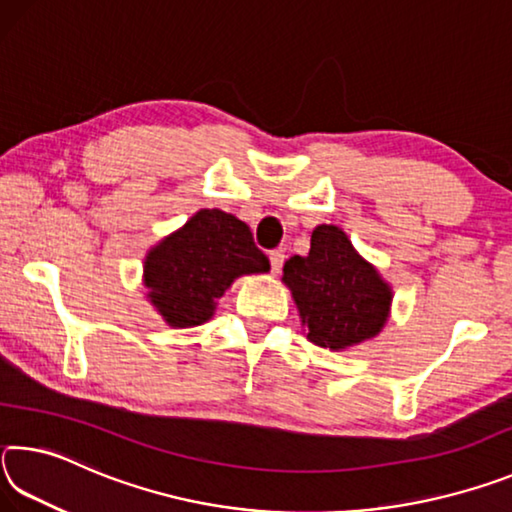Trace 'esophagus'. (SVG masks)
I'll list each match as a JSON object with an SVG mask.
<instances>
[{
	"mask_svg": "<svg viewBox=\"0 0 512 512\" xmlns=\"http://www.w3.org/2000/svg\"><path fill=\"white\" fill-rule=\"evenodd\" d=\"M268 259H271V271L273 273H280L282 271V264H284V253H282V250H271V253H268Z\"/></svg>",
	"mask_w": 512,
	"mask_h": 512,
	"instance_id": "obj_1",
	"label": "esophagus"
}]
</instances>
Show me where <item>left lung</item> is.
I'll return each instance as SVG.
<instances>
[{"label":"left lung","mask_w":512,"mask_h":512,"mask_svg":"<svg viewBox=\"0 0 512 512\" xmlns=\"http://www.w3.org/2000/svg\"><path fill=\"white\" fill-rule=\"evenodd\" d=\"M282 271L311 343L339 352L384 329L393 291L336 225H318L309 255H293Z\"/></svg>","instance_id":"8db88e82"}]
</instances>
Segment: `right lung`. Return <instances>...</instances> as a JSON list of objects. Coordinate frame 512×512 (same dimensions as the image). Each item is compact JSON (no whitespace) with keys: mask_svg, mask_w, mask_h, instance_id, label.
I'll use <instances>...</instances> for the list:
<instances>
[{"mask_svg":"<svg viewBox=\"0 0 512 512\" xmlns=\"http://www.w3.org/2000/svg\"><path fill=\"white\" fill-rule=\"evenodd\" d=\"M271 271L253 232L237 216L198 210L144 259L151 305L171 327H196L214 316L216 300L241 275Z\"/></svg>","mask_w":512,"mask_h":512,"instance_id":"1","label":"right lung"}]
</instances>
